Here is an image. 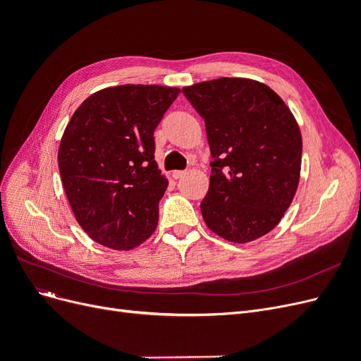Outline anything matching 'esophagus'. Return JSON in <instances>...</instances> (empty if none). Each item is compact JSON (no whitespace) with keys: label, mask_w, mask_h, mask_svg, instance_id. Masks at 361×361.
<instances>
[{"label":"esophagus","mask_w":361,"mask_h":361,"mask_svg":"<svg viewBox=\"0 0 361 361\" xmlns=\"http://www.w3.org/2000/svg\"><path fill=\"white\" fill-rule=\"evenodd\" d=\"M185 173H187L185 170H174L171 176H173L174 179H180V178H183V176H185Z\"/></svg>","instance_id":"obj_1"}]
</instances>
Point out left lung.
I'll return each mask as SVG.
<instances>
[{
  "mask_svg": "<svg viewBox=\"0 0 361 361\" xmlns=\"http://www.w3.org/2000/svg\"><path fill=\"white\" fill-rule=\"evenodd\" d=\"M182 93L204 120L212 155L204 223L238 244L267 235L300 180L302 141L290 110L268 85L247 78L203 81Z\"/></svg>",
  "mask_w": 361,
  "mask_h": 361,
  "instance_id": "left-lung-1",
  "label": "left lung"
}]
</instances>
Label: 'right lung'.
I'll return each instance as SVG.
<instances>
[{
	"label": "right lung",
	"instance_id": "add662e5",
	"mask_svg": "<svg viewBox=\"0 0 361 361\" xmlns=\"http://www.w3.org/2000/svg\"><path fill=\"white\" fill-rule=\"evenodd\" d=\"M179 93L117 85L93 93L73 113L59 169L76 221L93 241L130 250L155 232L169 180L155 162L154 133Z\"/></svg>",
	"mask_w": 361,
	"mask_h": 361
}]
</instances>
